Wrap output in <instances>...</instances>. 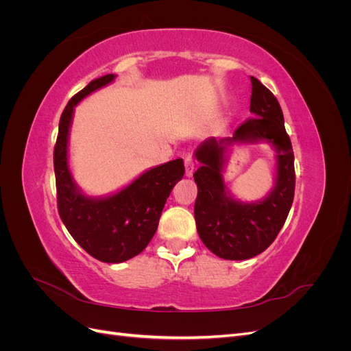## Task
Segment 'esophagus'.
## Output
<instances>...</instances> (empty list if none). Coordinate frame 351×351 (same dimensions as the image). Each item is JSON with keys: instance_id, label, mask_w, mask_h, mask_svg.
<instances>
[{"instance_id": "obj_1", "label": "esophagus", "mask_w": 351, "mask_h": 351, "mask_svg": "<svg viewBox=\"0 0 351 351\" xmlns=\"http://www.w3.org/2000/svg\"><path fill=\"white\" fill-rule=\"evenodd\" d=\"M184 168H186V176L192 177V174L195 171V159L190 155H187L184 158Z\"/></svg>"}]
</instances>
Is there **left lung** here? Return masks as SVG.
<instances>
[{
  "mask_svg": "<svg viewBox=\"0 0 351 351\" xmlns=\"http://www.w3.org/2000/svg\"><path fill=\"white\" fill-rule=\"evenodd\" d=\"M250 117L241 123L232 137L202 143L196 159L202 164L193 174L197 184L195 219L200 240L217 256L244 261L268 249L277 239L289 217L294 199L295 173L290 136L285 132L278 99L250 76ZM267 140L278 149V180L271 195L256 204H241L225 192L220 171L223 149L232 141Z\"/></svg>",
  "mask_w": 351,
  "mask_h": 351,
  "instance_id": "8db88e82",
  "label": "left lung"
}]
</instances>
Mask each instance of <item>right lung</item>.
<instances>
[{"mask_svg":"<svg viewBox=\"0 0 351 351\" xmlns=\"http://www.w3.org/2000/svg\"><path fill=\"white\" fill-rule=\"evenodd\" d=\"M112 80L114 74L92 80L66 105L54 146V171L58 214L71 237L92 258L120 263L139 254L152 240L167 197L184 176V164L178 158L152 168L121 192L105 199H89L79 192L67 164L73 108Z\"/></svg>","mask_w":351,"mask_h":351,"instance_id":"add662e5","label":"right lung"}]
</instances>
